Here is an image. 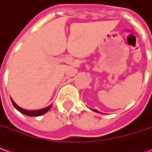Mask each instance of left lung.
Instances as JSON below:
<instances>
[{"instance_id": "left-lung-1", "label": "left lung", "mask_w": 152, "mask_h": 152, "mask_svg": "<svg viewBox=\"0 0 152 152\" xmlns=\"http://www.w3.org/2000/svg\"><path fill=\"white\" fill-rule=\"evenodd\" d=\"M93 111L96 112V113H100V112H99L98 110H96V109H93Z\"/></svg>"}]
</instances>
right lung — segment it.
I'll return each instance as SVG.
<instances>
[{
  "label": "right lung",
  "instance_id": "obj_1",
  "mask_svg": "<svg viewBox=\"0 0 152 152\" xmlns=\"http://www.w3.org/2000/svg\"><path fill=\"white\" fill-rule=\"evenodd\" d=\"M11 101H12V104H13V105L14 106V108H16L18 111H19L21 113L24 114V115L29 116V117H38V116H41V115H43V114L46 113L50 109L51 107H52V105H49L47 108L39 109V110H26V109H24V108H22L21 107H19V106L12 99V98H11Z\"/></svg>",
  "mask_w": 152,
  "mask_h": 152
}]
</instances>
